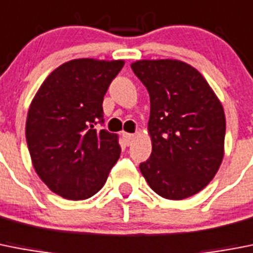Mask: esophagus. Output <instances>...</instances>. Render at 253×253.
Wrapping results in <instances>:
<instances>
[{
  "label": "esophagus",
  "mask_w": 253,
  "mask_h": 253,
  "mask_svg": "<svg viewBox=\"0 0 253 253\" xmlns=\"http://www.w3.org/2000/svg\"><path fill=\"white\" fill-rule=\"evenodd\" d=\"M133 139H135V135H133V133H127V132L123 133V140H125L126 145H131Z\"/></svg>",
  "instance_id": "obj_1"
}]
</instances>
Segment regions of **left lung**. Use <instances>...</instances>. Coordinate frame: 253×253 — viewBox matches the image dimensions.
<instances>
[{
	"mask_svg": "<svg viewBox=\"0 0 253 253\" xmlns=\"http://www.w3.org/2000/svg\"><path fill=\"white\" fill-rule=\"evenodd\" d=\"M150 96L152 154L140 163L158 195L180 201L209 185L224 157L225 114L207 81L184 61L131 64Z\"/></svg>",
	"mask_w": 253,
	"mask_h": 253,
	"instance_id": "8db88e82",
	"label": "left lung"
}]
</instances>
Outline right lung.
<instances>
[{
    "label": "right lung",
    "instance_id": "1",
    "mask_svg": "<svg viewBox=\"0 0 253 253\" xmlns=\"http://www.w3.org/2000/svg\"><path fill=\"white\" fill-rule=\"evenodd\" d=\"M123 65V60L74 59L56 68L32 100L25 125L32 163L63 198L96 194L120 158L118 136L95 126L104 123V95Z\"/></svg>",
    "mask_w": 253,
    "mask_h": 253
}]
</instances>
